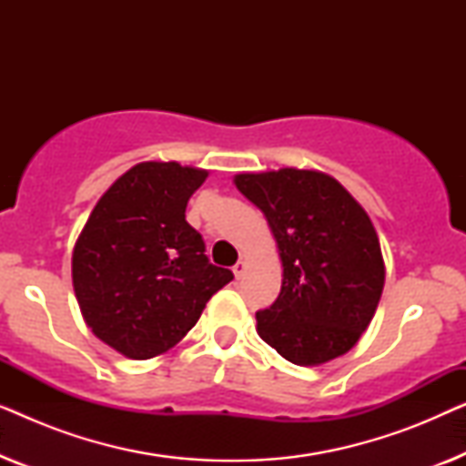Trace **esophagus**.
<instances>
[{"mask_svg": "<svg viewBox=\"0 0 466 466\" xmlns=\"http://www.w3.org/2000/svg\"><path fill=\"white\" fill-rule=\"evenodd\" d=\"M233 273H235V278H238V279L244 276V273H246V263H244V260H238V263L233 265Z\"/></svg>", "mask_w": 466, "mask_h": 466, "instance_id": "obj_1", "label": "esophagus"}]
</instances>
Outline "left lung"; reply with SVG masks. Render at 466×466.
I'll list each match as a JSON object with an SVG mask.
<instances>
[{"instance_id":"8db88e82","label":"left lung","mask_w":466,"mask_h":466,"mask_svg":"<svg viewBox=\"0 0 466 466\" xmlns=\"http://www.w3.org/2000/svg\"><path fill=\"white\" fill-rule=\"evenodd\" d=\"M269 222L284 267L282 290L257 311L260 339L295 365H322L365 333L384 290V258L365 209L320 171L235 176Z\"/></svg>"}]
</instances>
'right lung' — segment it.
I'll list each match as a JSON object with an SVG mask.
<instances>
[{
  "label": "right lung",
  "mask_w": 466,
  "mask_h": 466,
  "mask_svg": "<svg viewBox=\"0 0 466 466\" xmlns=\"http://www.w3.org/2000/svg\"><path fill=\"white\" fill-rule=\"evenodd\" d=\"M206 177L174 161L139 163L106 190L76 241L72 278L82 316L129 359L167 352L233 279L209 263L184 214Z\"/></svg>",
  "instance_id": "1"
}]
</instances>
